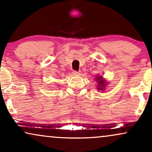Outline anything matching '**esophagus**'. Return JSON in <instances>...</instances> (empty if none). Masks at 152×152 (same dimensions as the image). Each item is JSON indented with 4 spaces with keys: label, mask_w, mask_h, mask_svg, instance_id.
<instances>
[{
    "label": "esophagus",
    "mask_w": 152,
    "mask_h": 152,
    "mask_svg": "<svg viewBox=\"0 0 152 152\" xmlns=\"http://www.w3.org/2000/svg\"><path fill=\"white\" fill-rule=\"evenodd\" d=\"M73 74H74V75H80V72H76V71H74V72H73Z\"/></svg>",
    "instance_id": "obj_1"
}]
</instances>
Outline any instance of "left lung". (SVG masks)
<instances>
[{
  "label": "left lung",
  "instance_id": "1",
  "mask_svg": "<svg viewBox=\"0 0 152 152\" xmlns=\"http://www.w3.org/2000/svg\"><path fill=\"white\" fill-rule=\"evenodd\" d=\"M96 81L97 82V89L98 90H102V91H104L105 87L107 86V82L106 80L104 79L103 77L102 76H97V77L95 78Z\"/></svg>",
  "mask_w": 152,
  "mask_h": 152
}]
</instances>
